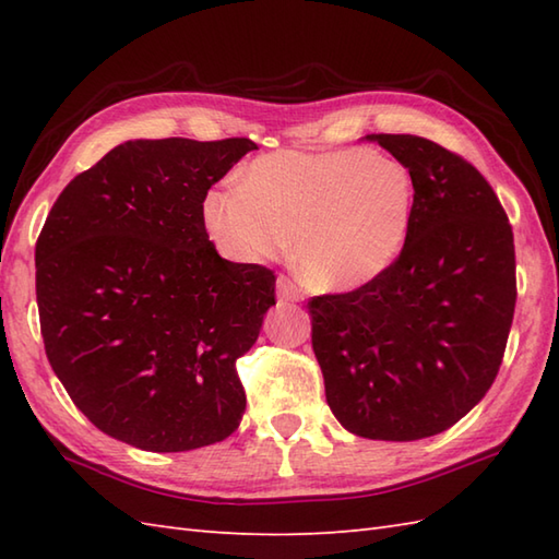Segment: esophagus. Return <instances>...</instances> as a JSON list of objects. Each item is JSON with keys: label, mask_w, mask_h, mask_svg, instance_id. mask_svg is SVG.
<instances>
[{"label": "esophagus", "mask_w": 559, "mask_h": 559, "mask_svg": "<svg viewBox=\"0 0 559 559\" xmlns=\"http://www.w3.org/2000/svg\"><path fill=\"white\" fill-rule=\"evenodd\" d=\"M276 295H278V302H298L302 300V290L298 283L288 276H278L276 281Z\"/></svg>", "instance_id": "1"}]
</instances>
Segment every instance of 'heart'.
Returning <instances> with one entry per match:
<instances>
[{
    "label": "heart",
    "instance_id": "heart-1",
    "mask_svg": "<svg viewBox=\"0 0 559 559\" xmlns=\"http://www.w3.org/2000/svg\"><path fill=\"white\" fill-rule=\"evenodd\" d=\"M418 189L406 165L374 151H278L237 185L204 199V225L225 254L266 261L288 252L317 290H355L396 264Z\"/></svg>",
    "mask_w": 559,
    "mask_h": 559
}]
</instances>
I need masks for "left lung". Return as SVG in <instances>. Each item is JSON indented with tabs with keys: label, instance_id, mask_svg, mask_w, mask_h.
I'll use <instances>...</instances> for the list:
<instances>
[{
	"label": "left lung",
	"instance_id": "8db88e82",
	"mask_svg": "<svg viewBox=\"0 0 559 559\" xmlns=\"http://www.w3.org/2000/svg\"><path fill=\"white\" fill-rule=\"evenodd\" d=\"M411 170L418 206L396 264L307 302L326 403L348 432L413 442L488 394L516 305L514 233L490 182L430 139L370 134Z\"/></svg>",
	"mask_w": 559,
	"mask_h": 559
}]
</instances>
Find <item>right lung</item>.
Masks as SVG:
<instances>
[{
    "instance_id": "right-lung-1",
    "label": "right lung",
    "mask_w": 559,
    "mask_h": 559,
    "mask_svg": "<svg viewBox=\"0 0 559 559\" xmlns=\"http://www.w3.org/2000/svg\"><path fill=\"white\" fill-rule=\"evenodd\" d=\"M249 139H136L57 197L35 245L47 360L74 406L120 442L189 451L223 442L245 413L237 358L276 305V276L223 259L209 189Z\"/></svg>"
}]
</instances>
